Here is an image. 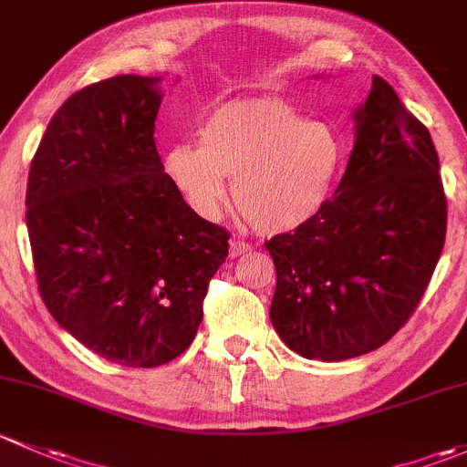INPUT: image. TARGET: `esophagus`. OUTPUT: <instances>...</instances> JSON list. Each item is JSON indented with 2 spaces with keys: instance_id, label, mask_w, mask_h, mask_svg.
<instances>
[{
  "instance_id": "34e87169",
  "label": "esophagus",
  "mask_w": 467,
  "mask_h": 467,
  "mask_svg": "<svg viewBox=\"0 0 467 467\" xmlns=\"http://www.w3.org/2000/svg\"><path fill=\"white\" fill-rule=\"evenodd\" d=\"M249 249H252V244L244 243V240H235L234 238L232 243H229V256L240 258V256H244V254H247Z\"/></svg>"
}]
</instances>
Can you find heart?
Wrapping results in <instances>:
<instances>
[{
	"instance_id": "obj_1",
	"label": "heart",
	"mask_w": 467,
	"mask_h": 467,
	"mask_svg": "<svg viewBox=\"0 0 467 467\" xmlns=\"http://www.w3.org/2000/svg\"><path fill=\"white\" fill-rule=\"evenodd\" d=\"M199 143H175L163 172L191 211L215 220L234 180L235 209L263 234H285L321 213L346 160L339 132L274 99L235 100L209 114Z\"/></svg>"
}]
</instances>
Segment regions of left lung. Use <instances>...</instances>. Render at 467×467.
I'll use <instances>...</instances> for the list:
<instances>
[{
    "mask_svg": "<svg viewBox=\"0 0 467 467\" xmlns=\"http://www.w3.org/2000/svg\"><path fill=\"white\" fill-rule=\"evenodd\" d=\"M355 146L328 204L265 243L276 267L269 319L301 358L341 362L402 328L445 244L448 204L430 130L373 76Z\"/></svg>",
    "mask_w": 467,
    "mask_h": 467,
    "instance_id": "left-lung-1",
    "label": "left lung"
}]
</instances>
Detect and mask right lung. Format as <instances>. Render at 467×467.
I'll return each mask as SVG.
<instances>
[{
    "label": "right lung",
    "mask_w": 467,
    "mask_h": 467,
    "mask_svg": "<svg viewBox=\"0 0 467 467\" xmlns=\"http://www.w3.org/2000/svg\"><path fill=\"white\" fill-rule=\"evenodd\" d=\"M157 76L76 91L31 161L26 227L54 319L91 353L152 368L184 353L229 234L186 206L163 172Z\"/></svg>",
    "instance_id": "add662e5"
}]
</instances>
